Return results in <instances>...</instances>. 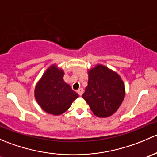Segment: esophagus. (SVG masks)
<instances>
[{"label": "esophagus", "mask_w": 157, "mask_h": 157, "mask_svg": "<svg viewBox=\"0 0 157 157\" xmlns=\"http://www.w3.org/2000/svg\"><path fill=\"white\" fill-rule=\"evenodd\" d=\"M83 92H84L83 88H79V89H78V90H77V93L78 94L79 96H82V94H83Z\"/></svg>", "instance_id": "obj_1"}]
</instances>
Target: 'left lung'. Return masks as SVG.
<instances>
[{"label":"left lung","mask_w":157,"mask_h":157,"mask_svg":"<svg viewBox=\"0 0 157 157\" xmlns=\"http://www.w3.org/2000/svg\"><path fill=\"white\" fill-rule=\"evenodd\" d=\"M88 72V86L82 98L98 117L112 116L125 98L123 81L116 72L101 64L89 69Z\"/></svg>","instance_id":"8db88e82"}]
</instances>
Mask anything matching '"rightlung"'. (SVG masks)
<instances>
[{"label": "right lung", "instance_id": "1", "mask_svg": "<svg viewBox=\"0 0 157 157\" xmlns=\"http://www.w3.org/2000/svg\"><path fill=\"white\" fill-rule=\"evenodd\" d=\"M64 72L56 65L51 66L35 86V98L44 111L54 116L63 113L78 94L63 80Z\"/></svg>", "mask_w": 157, "mask_h": 157}]
</instances>
